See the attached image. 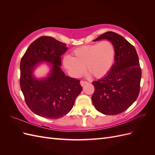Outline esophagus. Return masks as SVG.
Segmentation results:
<instances>
[{
	"mask_svg": "<svg viewBox=\"0 0 155 155\" xmlns=\"http://www.w3.org/2000/svg\"><path fill=\"white\" fill-rule=\"evenodd\" d=\"M87 83H88L87 81H83V80H81V81H80V84H81V86H83L84 85H85V84H87Z\"/></svg>",
	"mask_w": 155,
	"mask_h": 155,
	"instance_id": "esophagus-1",
	"label": "esophagus"
}]
</instances>
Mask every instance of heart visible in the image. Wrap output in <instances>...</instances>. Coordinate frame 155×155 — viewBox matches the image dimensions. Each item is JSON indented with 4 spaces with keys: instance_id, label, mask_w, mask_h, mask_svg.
Returning a JSON list of instances; mask_svg holds the SVG:
<instances>
[{
    "instance_id": "heart-1",
    "label": "heart",
    "mask_w": 155,
    "mask_h": 155,
    "mask_svg": "<svg viewBox=\"0 0 155 155\" xmlns=\"http://www.w3.org/2000/svg\"><path fill=\"white\" fill-rule=\"evenodd\" d=\"M72 57L65 55L64 67L74 78L80 77L85 71L100 79L109 72L115 60L116 50L110 41L80 46L72 51Z\"/></svg>"
}]
</instances>
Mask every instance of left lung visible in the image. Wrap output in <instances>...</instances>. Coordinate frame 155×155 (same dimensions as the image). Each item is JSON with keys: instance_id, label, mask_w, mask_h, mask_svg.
<instances>
[{"instance_id": "left-lung-1", "label": "left lung", "mask_w": 155, "mask_h": 155, "mask_svg": "<svg viewBox=\"0 0 155 155\" xmlns=\"http://www.w3.org/2000/svg\"><path fill=\"white\" fill-rule=\"evenodd\" d=\"M107 39L113 43L114 63L105 77L92 82L93 105L102 114L116 115L126 110L137 99L142 70L135 48L124 37L107 31L94 41Z\"/></svg>"}]
</instances>
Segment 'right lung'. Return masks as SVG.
<instances>
[{"mask_svg": "<svg viewBox=\"0 0 155 155\" xmlns=\"http://www.w3.org/2000/svg\"><path fill=\"white\" fill-rule=\"evenodd\" d=\"M67 45L53 37L41 36L29 46L21 60L20 87L29 109L37 115L58 119L71 110L81 93L79 79L67 76L61 69V55ZM40 62L51 63L48 77L36 79L33 70Z\"/></svg>", "mask_w": 155, "mask_h": 155, "instance_id": "add662e5", "label": "right lung"}]
</instances>
